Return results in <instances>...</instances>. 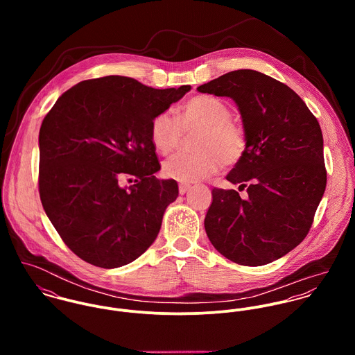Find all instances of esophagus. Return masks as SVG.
<instances>
[{
  "instance_id": "34e87169",
  "label": "esophagus",
  "mask_w": 355,
  "mask_h": 355,
  "mask_svg": "<svg viewBox=\"0 0 355 355\" xmlns=\"http://www.w3.org/2000/svg\"><path fill=\"white\" fill-rule=\"evenodd\" d=\"M189 189H190V184H187V183H180L179 184V193L180 194H186Z\"/></svg>"
}]
</instances>
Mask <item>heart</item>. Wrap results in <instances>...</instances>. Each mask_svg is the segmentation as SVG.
<instances>
[{
	"mask_svg": "<svg viewBox=\"0 0 355 355\" xmlns=\"http://www.w3.org/2000/svg\"><path fill=\"white\" fill-rule=\"evenodd\" d=\"M200 128L194 154H175L162 165V173L173 180L191 183L216 173L227 164L238 162L246 152L245 127L231 117L230 106L213 96L201 94L178 112H161L153 117L150 138L157 152L169 154L180 144L183 130Z\"/></svg>",
	"mask_w": 355,
	"mask_h": 355,
	"instance_id": "1",
	"label": "heart"
}]
</instances>
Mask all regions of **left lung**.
Segmentation results:
<instances>
[{"instance_id":"left-lung-1","label":"left lung","mask_w":355,"mask_h":355,"mask_svg":"<svg viewBox=\"0 0 355 355\" xmlns=\"http://www.w3.org/2000/svg\"><path fill=\"white\" fill-rule=\"evenodd\" d=\"M238 105L248 134L245 155L227 180L248 189H213L205 230L214 249L246 266L269 263L295 249L309 232L327 186L322 132L287 85L238 69L198 87Z\"/></svg>"}]
</instances>
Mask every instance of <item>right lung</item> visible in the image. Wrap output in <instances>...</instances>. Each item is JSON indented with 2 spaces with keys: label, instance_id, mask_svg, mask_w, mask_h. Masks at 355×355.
<instances>
[{
  "label": "right lung",
  "instance_id": "1",
  "mask_svg": "<svg viewBox=\"0 0 355 355\" xmlns=\"http://www.w3.org/2000/svg\"><path fill=\"white\" fill-rule=\"evenodd\" d=\"M190 86L153 89L127 76H105L67 90L40 130V197L64 243L83 261L119 268L155 241L173 179L159 180L153 117ZM124 175L136 178L121 189Z\"/></svg>",
  "mask_w": 355,
  "mask_h": 355
}]
</instances>
